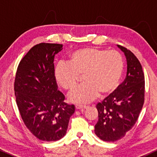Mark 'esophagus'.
<instances>
[{"instance_id": "34e87169", "label": "esophagus", "mask_w": 157, "mask_h": 157, "mask_svg": "<svg viewBox=\"0 0 157 157\" xmlns=\"http://www.w3.org/2000/svg\"><path fill=\"white\" fill-rule=\"evenodd\" d=\"M76 109H86V105H75Z\"/></svg>"}]
</instances>
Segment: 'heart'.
<instances>
[{"label": "heart", "instance_id": "obj_1", "mask_svg": "<svg viewBox=\"0 0 157 157\" xmlns=\"http://www.w3.org/2000/svg\"><path fill=\"white\" fill-rule=\"evenodd\" d=\"M124 70L121 54L115 50L87 47L71 52L68 63H60L55 68V78L63 89H75L83 75L86 83L74 90L68 100L75 103L86 104L99 94L105 97L117 88Z\"/></svg>", "mask_w": 157, "mask_h": 157}]
</instances>
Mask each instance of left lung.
Segmentation results:
<instances>
[{"label": "left lung", "instance_id": "8db88e82", "mask_svg": "<svg viewBox=\"0 0 157 157\" xmlns=\"http://www.w3.org/2000/svg\"><path fill=\"white\" fill-rule=\"evenodd\" d=\"M127 61L125 80L96 105L98 121L94 133L105 142H115L135 125L145 100V77L140 61L130 50L117 45Z\"/></svg>", "mask_w": 157, "mask_h": 157}]
</instances>
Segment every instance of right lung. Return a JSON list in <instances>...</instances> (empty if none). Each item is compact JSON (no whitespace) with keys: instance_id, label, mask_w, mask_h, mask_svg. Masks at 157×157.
<instances>
[{"instance_id":"add662e5","label":"right lung","mask_w":157,"mask_h":157,"mask_svg":"<svg viewBox=\"0 0 157 157\" xmlns=\"http://www.w3.org/2000/svg\"><path fill=\"white\" fill-rule=\"evenodd\" d=\"M62 44L41 43L21 60L15 80L16 102L26 128L42 141H57L66 134L75 113L74 105L64 102L55 78V56Z\"/></svg>"}]
</instances>
